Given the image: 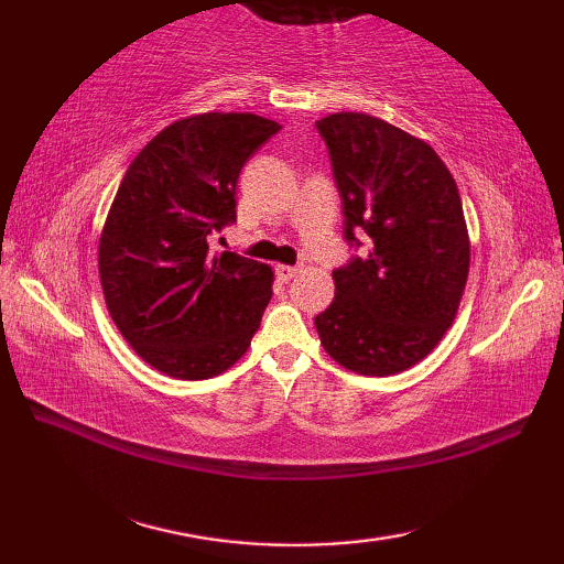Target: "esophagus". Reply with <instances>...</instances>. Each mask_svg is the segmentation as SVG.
<instances>
[{
	"instance_id": "34e87169",
	"label": "esophagus",
	"mask_w": 564,
	"mask_h": 564,
	"mask_svg": "<svg viewBox=\"0 0 564 564\" xmlns=\"http://www.w3.org/2000/svg\"><path fill=\"white\" fill-rule=\"evenodd\" d=\"M275 273H279L281 281H291V279H295L297 273H301V269H297V267H285V263H279V267H275Z\"/></svg>"
}]
</instances>
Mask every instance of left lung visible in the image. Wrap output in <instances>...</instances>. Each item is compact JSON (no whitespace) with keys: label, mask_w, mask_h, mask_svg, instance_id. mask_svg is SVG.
<instances>
[{"label":"left lung","mask_w":564,"mask_h":564,"mask_svg":"<svg viewBox=\"0 0 564 564\" xmlns=\"http://www.w3.org/2000/svg\"><path fill=\"white\" fill-rule=\"evenodd\" d=\"M332 160L346 245L332 305L315 317L325 351L361 376L412 368L443 339L470 271L463 203L438 154L368 113L315 123ZM359 236L356 238L355 235Z\"/></svg>","instance_id":"obj_1"}]
</instances>
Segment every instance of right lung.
Instances as JSON below:
<instances>
[{"instance_id":"1","label":"right lung","mask_w":564,"mask_h":564,"mask_svg":"<svg viewBox=\"0 0 564 564\" xmlns=\"http://www.w3.org/2000/svg\"><path fill=\"white\" fill-rule=\"evenodd\" d=\"M281 126L254 113H200L166 126L130 162L99 242L109 313L162 373L206 380L237 364L271 301L267 263L210 239L237 220V178Z\"/></svg>"}]
</instances>
